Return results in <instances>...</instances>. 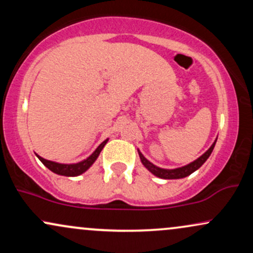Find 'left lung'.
<instances>
[{
    "mask_svg": "<svg viewBox=\"0 0 253 253\" xmlns=\"http://www.w3.org/2000/svg\"><path fill=\"white\" fill-rule=\"evenodd\" d=\"M216 139H215V141L211 144V146L210 147V149L206 151L202 156H200L196 161L191 162V163L184 165V167H182V168H176V169H163V168L157 167V165L151 163L150 161H147V159L144 157L143 153H141L139 150H138V153H139V157H140L141 163H143L144 167L146 168V169L149 170L151 173H153L155 176L159 177V178L179 179V178H184V177L191 175L194 171H196L197 169H200V168L202 167V164L205 163L208 158H210L211 153L213 152L214 146H215V143H216Z\"/></svg>",
    "mask_w": 253,
    "mask_h": 253,
    "instance_id": "8db88e82",
    "label": "left lung"
}]
</instances>
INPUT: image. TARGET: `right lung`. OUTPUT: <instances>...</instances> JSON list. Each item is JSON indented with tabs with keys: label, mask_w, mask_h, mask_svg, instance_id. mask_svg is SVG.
Masks as SVG:
<instances>
[{
	"label": "right lung",
	"mask_w": 253,
	"mask_h": 253,
	"mask_svg": "<svg viewBox=\"0 0 253 253\" xmlns=\"http://www.w3.org/2000/svg\"><path fill=\"white\" fill-rule=\"evenodd\" d=\"M108 139L102 141L100 145L97 146V149L94 151V152L90 155L86 159H83V161L78 162V163H74V164H63V163H57V162H52V161H47V159L42 158L39 155L36 156L39 158V161L45 165L47 169H50L52 172L57 173V175L60 176H68V177H75V176H80L82 173L85 172L86 170L91 167L92 164L95 163V161L97 159V157L100 156L101 151L104 147V145L107 144Z\"/></svg>",
	"instance_id": "1"
}]
</instances>
